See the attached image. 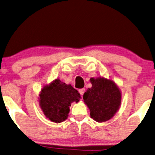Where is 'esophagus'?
<instances>
[{
	"mask_svg": "<svg viewBox=\"0 0 155 155\" xmlns=\"http://www.w3.org/2000/svg\"><path fill=\"white\" fill-rule=\"evenodd\" d=\"M84 91H85V89H84V88L79 89V93L80 94V95H81V96H82L83 94H84Z\"/></svg>",
	"mask_w": 155,
	"mask_h": 155,
	"instance_id": "esophagus-1",
	"label": "esophagus"
}]
</instances>
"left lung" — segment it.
Masks as SVG:
<instances>
[{"label": "left lung", "mask_w": 155, "mask_h": 155, "mask_svg": "<svg viewBox=\"0 0 155 155\" xmlns=\"http://www.w3.org/2000/svg\"><path fill=\"white\" fill-rule=\"evenodd\" d=\"M92 87L83 95L85 104L90 110V116L98 122L113 117L121 104V93L113 81L105 78L91 79Z\"/></svg>", "instance_id": "8db88e82"}]
</instances>
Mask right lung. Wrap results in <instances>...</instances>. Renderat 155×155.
<instances>
[{
	"label": "right lung",
	"mask_w": 155,
	"mask_h": 155,
	"mask_svg": "<svg viewBox=\"0 0 155 155\" xmlns=\"http://www.w3.org/2000/svg\"><path fill=\"white\" fill-rule=\"evenodd\" d=\"M80 94L71 84L56 80L45 86L40 94V105L47 117L56 123L66 120L73 101H79Z\"/></svg>",
	"instance_id": "add662e5"
}]
</instances>
